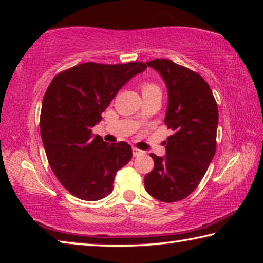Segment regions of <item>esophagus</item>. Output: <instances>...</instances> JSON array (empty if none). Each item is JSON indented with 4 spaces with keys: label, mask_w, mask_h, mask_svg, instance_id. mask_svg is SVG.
<instances>
[{
    "label": "esophagus",
    "mask_w": 263,
    "mask_h": 263,
    "mask_svg": "<svg viewBox=\"0 0 263 263\" xmlns=\"http://www.w3.org/2000/svg\"><path fill=\"white\" fill-rule=\"evenodd\" d=\"M132 152H133V157H138V155L144 154V152H142V151L138 149V148H136V147H133V148H132Z\"/></svg>",
    "instance_id": "esophagus-1"
}]
</instances>
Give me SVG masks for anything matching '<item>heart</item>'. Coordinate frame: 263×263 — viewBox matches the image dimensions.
Returning a JSON list of instances; mask_svg holds the SVG:
<instances>
[{"label":"heart","instance_id":"1","mask_svg":"<svg viewBox=\"0 0 263 263\" xmlns=\"http://www.w3.org/2000/svg\"><path fill=\"white\" fill-rule=\"evenodd\" d=\"M141 89H142V94H146V92H151V91H160V88L157 86V84L152 82H144L141 84Z\"/></svg>","mask_w":263,"mask_h":263}]
</instances>
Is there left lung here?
<instances>
[{
  "instance_id": "8db88e82",
  "label": "left lung",
  "mask_w": 263,
  "mask_h": 263,
  "mask_svg": "<svg viewBox=\"0 0 263 263\" xmlns=\"http://www.w3.org/2000/svg\"><path fill=\"white\" fill-rule=\"evenodd\" d=\"M161 75L168 89L164 124L173 131L166 155L157 157L145 176L146 191L161 202H177L201 183L216 153L218 106L208 82L198 73L172 60L146 62Z\"/></svg>"
}]
</instances>
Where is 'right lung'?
Here are the masks:
<instances>
[{
    "mask_svg": "<svg viewBox=\"0 0 263 263\" xmlns=\"http://www.w3.org/2000/svg\"><path fill=\"white\" fill-rule=\"evenodd\" d=\"M146 68L140 61L84 62L55 75L48 86L41 112L42 140L57 179L75 197H106L116 173L131 160L127 142L109 144L92 135L91 128L119 89Z\"/></svg>",
    "mask_w": 263,
    "mask_h": 263,
    "instance_id": "1",
    "label": "right lung"
}]
</instances>
